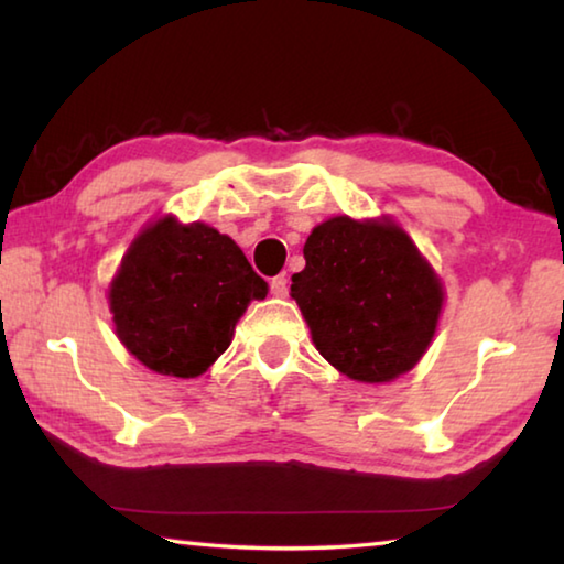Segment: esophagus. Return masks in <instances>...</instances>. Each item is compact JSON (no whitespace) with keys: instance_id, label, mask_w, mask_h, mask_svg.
I'll return each mask as SVG.
<instances>
[{"instance_id":"1","label":"esophagus","mask_w":564,"mask_h":564,"mask_svg":"<svg viewBox=\"0 0 564 564\" xmlns=\"http://www.w3.org/2000/svg\"><path fill=\"white\" fill-rule=\"evenodd\" d=\"M271 293L283 299V295L289 293V279H285V275H275V279H271Z\"/></svg>"}]
</instances>
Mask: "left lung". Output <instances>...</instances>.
<instances>
[{
	"mask_svg": "<svg viewBox=\"0 0 564 564\" xmlns=\"http://www.w3.org/2000/svg\"><path fill=\"white\" fill-rule=\"evenodd\" d=\"M291 299L313 346L358 383H390L417 366L441 321V275L390 216H333L303 246Z\"/></svg>",
	"mask_w": 564,
	"mask_h": 564,
	"instance_id": "1",
	"label": "left lung"
}]
</instances>
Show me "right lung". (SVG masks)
<instances>
[{"label":"right lung","instance_id":"1","mask_svg":"<svg viewBox=\"0 0 564 564\" xmlns=\"http://www.w3.org/2000/svg\"><path fill=\"white\" fill-rule=\"evenodd\" d=\"M269 293L231 236L159 216L123 253L107 299L121 346L159 376L196 378L231 346L248 303Z\"/></svg>","mask_w":564,"mask_h":564}]
</instances>
